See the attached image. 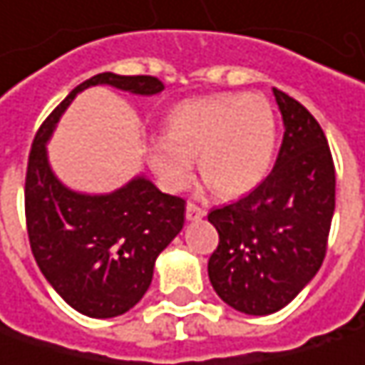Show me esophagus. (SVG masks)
Wrapping results in <instances>:
<instances>
[{
	"label": "esophagus",
	"mask_w": 365,
	"mask_h": 365,
	"mask_svg": "<svg viewBox=\"0 0 365 365\" xmlns=\"http://www.w3.org/2000/svg\"><path fill=\"white\" fill-rule=\"evenodd\" d=\"M204 215H206V210L198 204L187 202V206H185V219L187 221H198V219H202Z\"/></svg>",
	"instance_id": "esophagus-1"
}]
</instances>
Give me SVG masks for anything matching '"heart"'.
<instances>
[{
    "label": "heart",
    "mask_w": 365,
    "mask_h": 365,
    "mask_svg": "<svg viewBox=\"0 0 365 365\" xmlns=\"http://www.w3.org/2000/svg\"><path fill=\"white\" fill-rule=\"evenodd\" d=\"M277 148V119L267 98L219 95L180 105L161 138L150 140L148 163L173 192L200 173L223 196H237L267 175Z\"/></svg>",
    "instance_id": "b5f03b06"
}]
</instances>
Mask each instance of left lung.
I'll return each mask as SVG.
<instances>
[{
  "label": "left lung",
  "instance_id": "8db88e82",
  "mask_svg": "<svg viewBox=\"0 0 365 365\" xmlns=\"http://www.w3.org/2000/svg\"><path fill=\"white\" fill-rule=\"evenodd\" d=\"M285 134L267 180L235 202L212 208L219 246L208 279L231 308L267 316L304 289L327 256L334 212V163L310 111L272 88Z\"/></svg>",
  "mask_w": 365,
  "mask_h": 365
}]
</instances>
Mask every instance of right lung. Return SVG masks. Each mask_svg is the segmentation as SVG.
Instances as JSON below:
<instances>
[{
	"mask_svg": "<svg viewBox=\"0 0 365 365\" xmlns=\"http://www.w3.org/2000/svg\"><path fill=\"white\" fill-rule=\"evenodd\" d=\"M109 84L134 95H157L155 76H93L63 98L36 132L29 155L24 212L34 260L61 299L91 318L125 314L150 287L155 260L182 231L185 200L134 178L111 194H80L55 178L47 140L55 123L88 86Z\"/></svg>",
	"mask_w": 365,
	"mask_h": 365,
	"instance_id": "obj_1",
	"label": "right lung"
}]
</instances>
